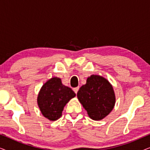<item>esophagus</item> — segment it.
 <instances>
[{
	"mask_svg": "<svg viewBox=\"0 0 150 150\" xmlns=\"http://www.w3.org/2000/svg\"><path fill=\"white\" fill-rule=\"evenodd\" d=\"M73 90H74V91L75 93H76H76H77V92L79 91V87H77L74 88Z\"/></svg>",
	"mask_w": 150,
	"mask_h": 150,
	"instance_id": "34e87169",
	"label": "esophagus"
}]
</instances>
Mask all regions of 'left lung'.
<instances>
[{
    "instance_id": "1",
    "label": "left lung",
    "mask_w": 150,
    "mask_h": 150,
    "mask_svg": "<svg viewBox=\"0 0 150 150\" xmlns=\"http://www.w3.org/2000/svg\"><path fill=\"white\" fill-rule=\"evenodd\" d=\"M77 97L93 120H101L112 110L115 96L107 80L98 75H91L85 85L80 88Z\"/></svg>"
}]
</instances>
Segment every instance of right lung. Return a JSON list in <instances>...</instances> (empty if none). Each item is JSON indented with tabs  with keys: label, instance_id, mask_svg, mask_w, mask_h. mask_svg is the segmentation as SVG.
Segmentation results:
<instances>
[{
	"label": "right lung",
	"instance_id": "obj_1",
	"mask_svg": "<svg viewBox=\"0 0 150 150\" xmlns=\"http://www.w3.org/2000/svg\"><path fill=\"white\" fill-rule=\"evenodd\" d=\"M76 96L71 88L63 85L59 78H52L42 86L38 98V106L45 117L55 121L60 118L64 106Z\"/></svg>",
	"mask_w": 150,
	"mask_h": 150
}]
</instances>
